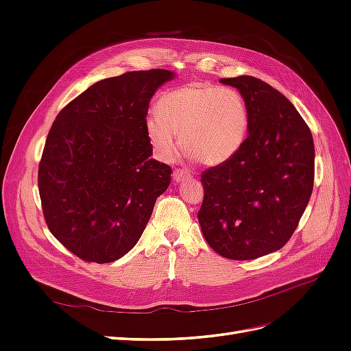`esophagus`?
I'll use <instances>...</instances> for the list:
<instances>
[{
  "label": "esophagus",
  "mask_w": 351,
  "mask_h": 351,
  "mask_svg": "<svg viewBox=\"0 0 351 351\" xmlns=\"http://www.w3.org/2000/svg\"><path fill=\"white\" fill-rule=\"evenodd\" d=\"M173 178H174V182L178 183V182H183V180H187L189 174L184 173L183 169H176L174 174H173Z\"/></svg>",
  "instance_id": "34e87169"
}]
</instances>
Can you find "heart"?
<instances>
[{
  "label": "heart",
  "mask_w": 351,
  "mask_h": 351,
  "mask_svg": "<svg viewBox=\"0 0 351 351\" xmlns=\"http://www.w3.org/2000/svg\"><path fill=\"white\" fill-rule=\"evenodd\" d=\"M249 108L232 88L189 83L164 93L156 115L145 123L154 155L168 159L176 151V136L187 155L205 165H221L234 156L249 132Z\"/></svg>",
  "instance_id": "heart-1"
}]
</instances>
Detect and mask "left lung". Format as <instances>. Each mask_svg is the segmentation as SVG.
<instances>
[{
	"instance_id": "obj_1",
	"label": "left lung",
	"mask_w": 351,
	"mask_h": 351,
	"mask_svg": "<svg viewBox=\"0 0 351 351\" xmlns=\"http://www.w3.org/2000/svg\"><path fill=\"white\" fill-rule=\"evenodd\" d=\"M240 90L249 108V134L230 161L204 171L197 219L209 246L232 261L281 249L311 199L315 146L294 105L252 76L221 79Z\"/></svg>"
}]
</instances>
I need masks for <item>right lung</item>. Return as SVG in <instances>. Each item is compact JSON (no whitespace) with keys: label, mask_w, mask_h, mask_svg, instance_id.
<instances>
[{"label":"right lung","mask_w":351,"mask_h":351,"mask_svg":"<svg viewBox=\"0 0 351 351\" xmlns=\"http://www.w3.org/2000/svg\"><path fill=\"white\" fill-rule=\"evenodd\" d=\"M171 79L154 69L99 80L51 125L38 169L42 212L52 236L84 262L130 252L171 182L145 127L155 90Z\"/></svg>","instance_id":"obj_1"}]
</instances>
